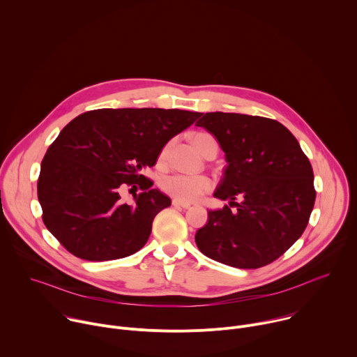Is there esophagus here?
Segmentation results:
<instances>
[{
    "label": "esophagus",
    "mask_w": 357,
    "mask_h": 357,
    "mask_svg": "<svg viewBox=\"0 0 357 357\" xmlns=\"http://www.w3.org/2000/svg\"><path fill=\"white\" fill-rule=\"evenodd\" d=\"M172 205L175 208H182V209H189L190 208L189 203H185V202H181V200H176V199L172 200Z\"/></svg>",
    "instance_id": "obj_1"
}]
</instances>
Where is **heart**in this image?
<instances>
[{
	"label": "heart",
	"instance_id": "heart-1",
	"mask_svg": "<svg viewBox=\"0 0 357 357\" xmlns=\"http://www.w3.org/2000/svg\"><path fill=\"white\" fill-rule=\"evenodd\" d=\"M212 138L213 137L206 132H197L193 137V144L196 149L200 152L205 141ZM167 151H168V146H164L160 154V161L165 160ZM161 189L176 200H181L185 203H193L200 200L212 189V181L206 175L171 174L161 179Z\"/></svg>",
	"mask_w": 357,
	"mask_h": 357
}]
</instances>
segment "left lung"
<instances>
[{
	"mask_svg": "<svg viewBox=\"0 0 357 357\" xmlns=\"http://www.w3.org/2000/svg\"><path fill=\"white\" fill-rule=\"evenodd\" d=\"M200 116L196 126L218 138L227 161L215 196L230 203L208 212L195 241L205 256L226 266L264 267L308 226L317 197L311 162L275 120L222 112Z\"/></svg>",
	"mask_w": 357,
	"mask_h": 357,
	"instance_id": "1",
	"label": "left lung"
}]
</instances>
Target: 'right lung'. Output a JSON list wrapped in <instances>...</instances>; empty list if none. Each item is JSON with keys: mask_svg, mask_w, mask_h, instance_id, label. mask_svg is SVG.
I'll return each mask as SVG.
<instances>
[{"mask_svg": "<svg viewBox=\"0 0 357 357\" xmlns=\"http://www.w3.org/2000/svg\"><path fill=\"white\" fill-rule=\"evenodd\" d=\"M199 116L178 109H100L73 119L40 164L38 199L46 229L89 261L117 260L142 248L154 218L171 206L142 171ZM137 185L142 193L124 204L121 192Z\"/></svg>", "mask_w": 357, "mask_h": 357, "instance_id": "right-lung-1", "label": "right lung"}]
</instances>
